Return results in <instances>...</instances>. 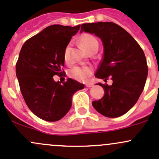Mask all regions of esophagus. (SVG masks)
I'll use <instances>...</instances> for the list:
<instances>
[{
  "instance_id": "34e87169",
  "label": "esophagus",
  "mask_w": 159,
  "mask_h": 159,
  "mask_svg": "<svg viewBox=\"0 0 159 159\" xmlns=\"http://www.w3.org/2000/svg\"><path fill=\"white\" fill-rule=\"evenodd\" d=\"M86 87H87V88H91V87H92V86H93V84H91V83H89V84H86Z\"/></svg>"
}]
</instances>
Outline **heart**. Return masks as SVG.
<instances>
[{
    "label": "heart",
    "instance_id": "1",
    "mask_svg": "<svg viewBox=\"0 0 159 159\" xmlns=\"http://www.w3.org/2000/svg\"><path fill=\"white\" fill-rule=\"evenodd\" d=\"M79 43L81 47L85 50L87 52L94 48L98 47V41L96 38L89 34H84L81 36L79 39ZM68 57V48H66L64 54L65 61H67ZM92 73V70L89 67H74L70 70L69 75L71 78H75L77 81H84L89 78V77Z\"/></svg>",
    "mask_w": 159,
    "mask_h": 159
}]
</instances>
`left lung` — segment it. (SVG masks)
<instances>
[{"instance_id":"obj_1","label":"left lung","mask_w":159,"mask_h":159,"mask_svg":"<svg viewBox=\"0 0 159 159\" xmlns=\"http://www.w3.org/2000/svg\"><path fill=\"white\" fill-rule=\"evenodd\" d=\"M94 34L102 39L104 56L95 77L113 81L111 85L98 83L105 94L93 101L95 110L108 118L125 115L139 100L148 76L143 50L124 28L113 22L82 24L81 32Z\"/></svg>"}]
</instances>
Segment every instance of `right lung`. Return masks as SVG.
Returning a JSON list of instances; mask_svg holds the SVG:
<instances>
[{"instance_id": "obj_1", "label": "right lung", "mask_w": 159, "mask_h": 159, "mask_svg": "<svg viewBox=\"0 0 159 159\" xmlns=\"http://www.w3.org/2000/svg\"><path fill=\"white\" fill-rule=\"evenodd\" d=\"M81 25H54L27 40L16 64L20 92L29 109L47 121L61 119L71 107L72 95L84 84L68 78L55 82L53 76H65L63 70L67 45Z\"/></svg>"}]
</instances>
